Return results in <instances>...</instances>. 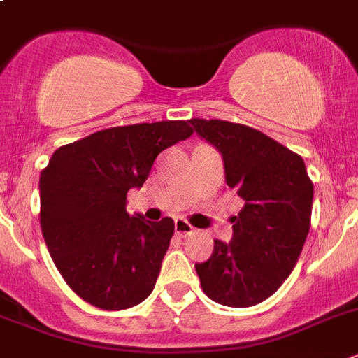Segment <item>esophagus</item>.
<instances>
[{
	"instance_id": "obj_1",
	"label": "esophagus",
	"mask_w": 358,
	"mask_h": 358,
	"mask_svg": "<svg viewBox=\"0 0 358 358\" xmlns=\"http://www.w3.org/2000/svg\"><path fill=\"white\" fill-rule=\"evenodd\" d=\"M175 231H176V235H180V236H189L190 233L194 231V228H192V226H190L189 222L183 219V217H178V219L175 220Z\"/></svg>"
}]
</instances>
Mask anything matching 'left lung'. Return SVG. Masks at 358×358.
Masks as SVG:
<instances>
[{"instance_id":"1","label":"left lung","mask_w":358,"mask_h":358,"mask_svg":"<svg viewBox=\"0 0 358 358\" xmlns=\"http://www.w3.org/2000/svg\"><path fill=\"white\" fill-rule=\"evenodd\" d=\"M199 138L222 155L226 183L245 201L233 217L229 242L196 265L206 296L250 307L279 289L306 243L313 182L302 157L256 129L222 120H190Z\"/></svg>"}]
</instances>
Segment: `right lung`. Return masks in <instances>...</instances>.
Here are the masks:
<instances>
[{
  "label": "right lung",
  "mask_w": 358,
  "mask_h": 358,
  "mask_svg": "<svg viewBox=\"0 0 358 358\" xmlns=\"http://www.w3.org/2000/svg\"><path fill=\"white\" fill-rule=\"evenodd\" d=\"M187 122L113 127L62 146L40 175V226L66 285L106 310L141 303L153 292L175 233L127 213V192L141 189L160 152L190 138Z\"/></svg>",
  "instance_id": "right-lung-1"
}]
</instances>
